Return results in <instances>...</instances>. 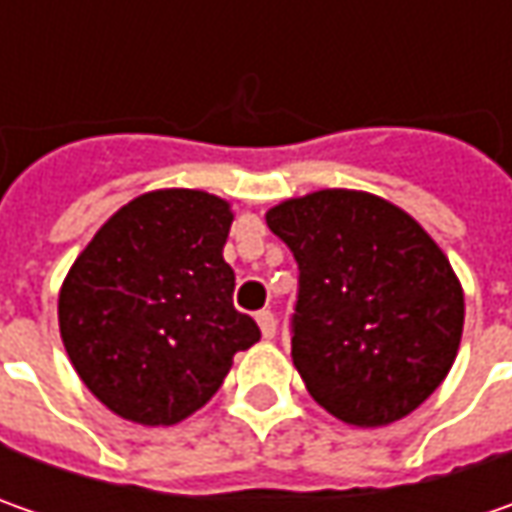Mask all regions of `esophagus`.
I'll return each instance as SVG.
<instances>
[{"mask_svg": "<svg viewBox=\"0 0 512 512\" xmlns=\"http://www.w3.org/2000/svg\"><path fill=\"white\" fill-rule=\"evenodd\" d=\"M256 322L262 327V336H265V339H273V336H276V316H273L270 310H259V313H256Z\"/></svg>", "mask_w": 512, "mask_h": 512, "instance_id": "34e87169", "label": "esophagus"}]
</instances>
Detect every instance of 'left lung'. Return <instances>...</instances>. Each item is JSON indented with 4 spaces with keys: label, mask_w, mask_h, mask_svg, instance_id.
Segmentation results:
<instances>
[{
    "label": "left lung",
    "mask_w": 512,
    "mask_h": 512,
    "mask_svg": "<svg viewBox=\"0 0 512 512\" xmlns=\"http://www.w3.org/2000/svg\"><path fill=\"white\" fill-rule=\"evenodd\" d=\"M299 265L290 356L336 419L382 427L444 382L462 342L464 293L416 219L359 190L267 210Z\"/></svg>",
    "instance_id": "obj_1"
}]
</instances>
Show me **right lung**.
Wrapping results in <instances>:
<instances>
[{
    "mask_svg": "<svg viewBox=\"0 0 512 512\" xmlns=\"http://www.w3.org/2000/svg\"><path fill=\"white\" fill-rule=\"evenodd\" d=\"M233 213L202 190H156L116 210L73 262L59 330L79 379L116 416L176 424L222 387L259 325L233 307L222 259Z\"/></svg>",
    "mask_w": 512,
    "mask_h": 512,
    "instance_id": "right-lung-1",
    "label": "right lung"
}]
</instances>
